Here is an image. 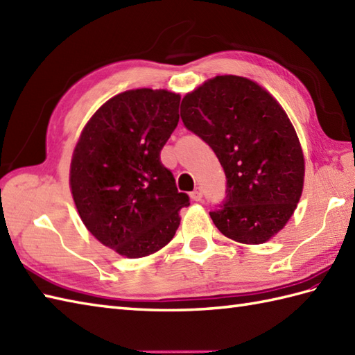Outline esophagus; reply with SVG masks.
<instances>
[{
	"label": "esophagus",
	"mask_w": 355,
	"mask_h": 355,
	"mask_svg": "<svg viewBox=\"0 0 355 355\" xmlns=\"http://www.w3.org/2000/svg\"><path fill=\"white\" fill-rule=\"evenodd\" d=\"M191 198L193 201H201L202 200V189H201V187H195V189L191 192Z\"/></svg>",
	"instance_id": "esophagus-1"
}]
</instances>
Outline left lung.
Listing matches in <instances>:
<instances>
[{"label": "left lung", "instance_id": "left-lung-1", "mask_svg": "<svg viewBox=\"0 0 355 355\" xmlns=\"http://www.w3.org/2000/svg\"><path fill=\"white\" fill-rule=\"evenodd\" d=\"M180 116L214 149L227 178V197L210 212L224 236L263 244L281 232L304 189L299 137L273 96L235 74L206 80L182 101Z\"/></svg>", "mask_w": 355, "mask_h": 355}]
</instances>
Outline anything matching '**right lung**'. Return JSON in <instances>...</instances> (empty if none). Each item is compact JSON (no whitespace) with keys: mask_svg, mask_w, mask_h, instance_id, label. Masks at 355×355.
Listing matches in <instances>:
<instances>
[{"mask_svg":"<svg viewBox=\"0 0 355 355\" xmlns=\"http://www.w3.org/2000/svg\"><path fill=\"white\" fill-rule=\"evenodd\" d=\"M180 99L168 89H128L94 112L74 146L70 189L80 220L123 258L163 248L189 206L160 162L178 125Z\"/></svg>","mask_w":355,"mask_h":355,"instance_id":"add662e5","label":"right lung"}]
</instances>
